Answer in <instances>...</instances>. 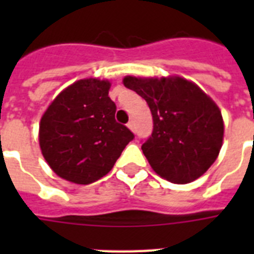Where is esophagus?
<instances>
[{"label": "esophagus", "mask_w": 254, "mask_h": 254, "mask_svg": "<svg viewBox=\"0 0 254 254\" xmlns=\"http://www.w3.org/2000/svg\"><path fill=\"white\" fill-rule=\"evenodd\" d=\"M127 127H129V129H130L131 131H135V124H134V121H129V123H127Z\"/></svg>", "instance_id": "obj_1"}]
</instances>
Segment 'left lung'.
I'll use <instances>...</instances> for the list:
<instances>
[{"label":"left lung","mask_w":254,"mask_h":254,"mask_svg":"<svg viewBox=\"0 0 254 254\" xmlns=\"http://www.w3.org/2000/svg\"><path fill=\"white\" fill-rule=\"evenodd\" d=\"M124 85L146 100L153 131L142 143L151 169L171 183H190L216 161L223 145L220 109L183 77L127 76Z\"/></svg>","instance_id":"8db88e82"}]
</instances>
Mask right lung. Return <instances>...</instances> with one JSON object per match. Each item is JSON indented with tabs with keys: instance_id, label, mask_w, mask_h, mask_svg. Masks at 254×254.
<instances>
[{
	"instance_id": "add662e5",
	"label": "right lung",
	"mask_w": 254,
	"mask_h": 254,
	"mask_svg": "<svg viewBox=\"0 0 254 254\" xmlns=\"http://www.w3.org/2000/svg\"><path fill=\"white\" fill-rule=\"evenodd\" d=\"M111 83L83 79L62 91L42 116L39 145L54 173L77 185L107 175L134 134L115 119Z\"/></svg>"
}]
</instances>
